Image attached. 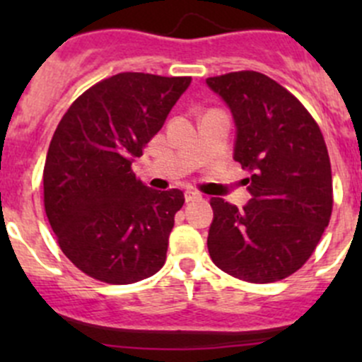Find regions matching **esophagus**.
I'll return each mask as SVG.
<instances>
[{
  "mask_svg": "<svg viewBox=\"0 0 362 362\" xmlns=\"http://www.w3.org/2000/svg\"><path fill=\"white\" fill-rule=\"evenodd\" d=\"M196 199H202V194H198V192L194 191H185V202L191 203V202H196Z\"/></svg>",
  "mask_w": 362,
  "mask_h": 362,
  "instance_id": "1",
  "label": "esophagus"
}]
</instances>
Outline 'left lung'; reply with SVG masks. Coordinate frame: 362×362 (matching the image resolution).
I'll return each instance as SVG.
<instances>
[{"instance_id": "left-lung-1", "label": "left lung", "mask_w": 362, "mask_h": 362, "mask_svg": "<svg viewBox=\"0 0 362 362\" xmlns=\"http://www.w3.org/2000/svg\"><path fill=\"white\" fill-rule=\"evenodd\" d=\"M235 120L233 158L250 177L242 210L211 198L208 252L217 268L252 284L298 272L333 210L326 141L313 117L280 83L257 71L206 78Z\"/></svg>"}]
</instances>
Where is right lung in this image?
I'll return each instance as SVG.
<instances>
[{"label": "right lung", "instance_id": "add662e5", "mask_svg": "<svg viewBox=\"0 0 362 362\" xmlns=\"http://www.w3.org/2000/svg\"><path fill=\"white\" fill-rule=\"evenodd\" d=\"M189 86L191 76L119 73L61 119L43 168V202L61 250L86 275L124 286L163 268L184 192L147 187L131 164Z\"/></svg>", "mask_w": 362, "mask_h": 362}]
</instances>
